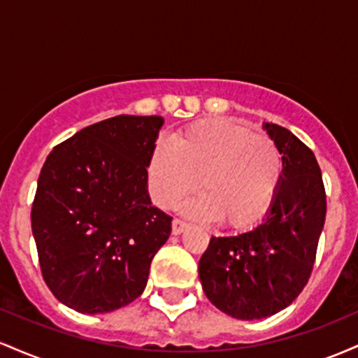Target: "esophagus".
Here are the masks:
<instances>
[{
	"mask_svg": "<svg viewBox=\"0 0 358 358\" xmlns=\"http://www.w3.org/2000/svg\"><path fill=\"white\" fill-rule=\"evenodd\" d=\"M187 229H188L187 222H183L180 219H173V222H171V232H173L175 236H180V234L187 231Z\"/></svg>",
	"mask_w": 358,
	"mask_h": 358,
	"instance_id": "esophagus-1",
	"label": "esophagus"
}]
</instances>
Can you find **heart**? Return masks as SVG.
<instances>
[{"label":"heart","instance_id":"obj_1","mask_svg":"<svg viewBox=\"0 0 358 358\" xmlns=\"http://www.w3.org/2000/svg\"><path fill=\"white\" fill-rule=\"evenodd\" d=\"M281 155L268 136L227 119H205L158 143L148 163V185L159 207L170 208L195 190L183 212L229 229H248L264 215L281 178Z\"/></svg>","mask_w":358,"mask_h":358}]
</instances>
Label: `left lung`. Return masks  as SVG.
<instances>
[{"label": "left lung", "mask_w": 358, "mask_h": 358, "mask_svg": "<svg viewBox=\"0 0 358 358\" xmlns=\"http://www.w3.org/2000/svg\"><path fill=\"white\" fill-rule=\"evenodd\" d=\"M262 127L282 159L266 219L252 231L212 237L199 262L205 296L237 320L268 318L298 298L310 279L327 196L313 151L286 127Z\"/></svg>", "instance_id": "obj_1"}]
</instances>
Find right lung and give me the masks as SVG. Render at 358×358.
Wrapping results in <instances>:
<instances>
[{
    "instance_id": "1",
    "label": "right lung",
    "mask_w": 358,
    "mask_h": 358,
    "mask_svg": "<svg viewBox=\"0 0 358 358\" xmlns=\"http://www.w3.org/2000/svg\"><path fill=\"white\" fill-rule=\"evenodd\" d=\"M165 119L116 116L84 127L47 156L31 207L38 261L53 296L109 313L145 291L171 232L153 207L148 163Z\"/></svg>"
}]
</instances>
